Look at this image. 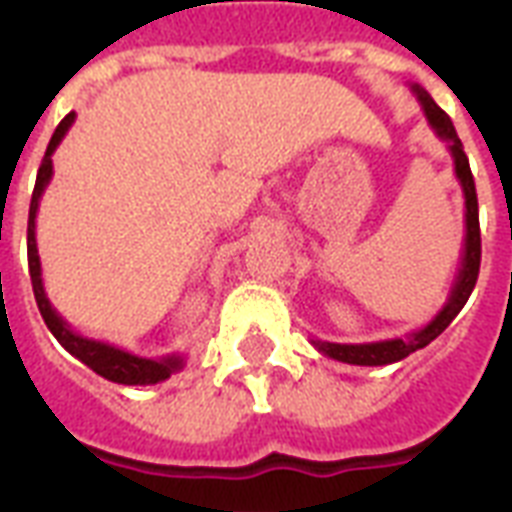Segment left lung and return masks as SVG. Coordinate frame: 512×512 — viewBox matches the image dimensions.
Masks as SVG:
<instances>
[{
	"label": "left lung",
	"mask_w": 512,
	"mask_h": 512,
	"mask_svg": "<svg viewBox=\"0 0 512 512\" xmlns=\"http://www.w3.org/2000/svg\"><path fill=\"white\" fill-rule=\"evenodd\" d=\"M411 91L416 93L427 123L432 131L446 142L451 158H454V174L459 179L464 193V244H462V260H459V273H456L451 295L443 303L435 317L429 319L427 325L416 330V333L405 335V338H389V341H373V343H330V341H314L325 357L338 362H349V365H392V362L405 360L413 351L424 349L427 343H432L443 330H446L454 317L464 308L467 298L473 295V287L478 282V271H481V225H478V195H475V179L470 171V161L464 155V147L456 136V128L451 123V117L432 101L421 85H411Z\"/></svg>",
	"instance_id": "1"
}]
</instances>
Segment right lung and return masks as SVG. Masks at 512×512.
<instances>
[{"instance_id": "add662e5", "label": "right lung", "mask_w": 512, "mask_h": 512, "mask_svg": "<svg viewBox=\"0 0 512 512\" xmlns=\"http://www.w3.org/2000/svg\"><path fill=\"white\" fill-rule=\"evenodd\" d=\"M72 123H74V112H69V115L58 123L53 136H50L45 158H42V163H39L37 185H34V193H31L26 249H29L31 287H34V298H37L39 314H42V319H45V325H48L50 333L56 335V341L61 343L72 357L85 362L93 373H99L101 378L115 381V384H126V386L158 384V381H166L171 373L182 370V365H185V357H182V354H169V357H163V360H147V357H136V354H131V351L117 349V346H112V343L93 341V338H85V335L74 333L72 325L58 314L56 308L50 306L48 295H45V287H42V265H39V252H37L39 198H42L50 177H53V152H56V147L66 136V131L72 128Z\"/></svg>"}]
</instances>
